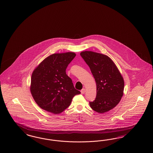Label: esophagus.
I'll list each match as a JSON object with an SVG mask.
<instances>
[{"label": "esophagus", "instance_id": "34e87169", "mask_svg": "<svg viewBox=\"0 0 153 153\" xmlns=\"http://www.w3.org/2000/svg\"><path fill=\"white\" fill-rule=\"evenodd\" d=\"M80 92H81L82 94H84L85 92V88H83L80 91Z\"/></svg>", "mask_w": 153, "mask_h": 153}]
</instances>
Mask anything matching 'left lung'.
<instances>
[{
  "label": "left lung",
  "mask_w": 153,
  "mask_h": 153,
  "mask_svg": "<svg viewBox=\"0 0 153 153\" xmlns=\"http://www.w3.org/2000/svg\"><path fill=\"white\" fill-rule=\"evenodd\" d=\"M80 56L88 65L96 83V97L89 102L90 106L99 113H106L115 107L123 96V78L108 56L92 51L82 52Z\"/></svg>",
  "instance_id": "8db88e82"
}]
</instances>
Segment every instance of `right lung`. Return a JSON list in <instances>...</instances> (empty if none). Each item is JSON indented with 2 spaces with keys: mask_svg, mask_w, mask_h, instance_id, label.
<instances>
[{
  "mask_svg": "<svg viewBox=\"0 0 153 153\" xmlns=\"http://www.w3.org/2000/svg\"><path fill=\"white\" fill-rule=\"evenodd\" d=\"M75 56L74 52L52 54L34 70L30 91L40 108L52 113H60L69 107L74 96L80 94L66 73Z\"/></svg>",
  "mask_w": 153,
  "mask_h": 153,
  "instance_id": "add662e5",
  "label": "right lung"
}]
</instances>
